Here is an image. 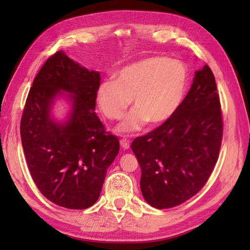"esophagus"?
Instances as JSON below:
<instances>
[{
    "instance_id": "esophagus-1",
    "label": "esophagus",
    "mask_w": 250,
    "mask_h": 250,
    "mask_svg": "<svg viewBox=\"0 0 250 250\" xmlns=\"http://www.w3.org/2000/svg\"><path fill=\"white\" fill-rule=\"evenodd\" d=\"M120 146L124 150H128L130 147V141L125 140V139H122V140H120Z\"/></svg>"
}]
</instances>
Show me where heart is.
I'll use <instances>...</instances> for the list:
<instances>
[{"label": "heart", "mask_w": 250, "mask_h": 250, "mask_svg": "<svg viewBox=\"0 0 250 250\" xmlns=\"http://www.w3.org/2000/svg\"><path fill=\"white\" fill-rule=\"evenodd\" d=\"M188 74L176 59L154 56L119 69L115 80H107L97 91L101 112L110 120H120L132 98V113L118 126L120 133H132L150 125L170 120L184 98Z\"/></svg>", "instance_id": "obj_1"}]
</instances>
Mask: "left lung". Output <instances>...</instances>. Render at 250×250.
<instances>
[{"mask_svg":"<svg viewBox=\"0 0 250 250\" xmlns=\"http://www.w3.org/2000/svg\"><path fill=\"white\" fill-rule=\"evenodd\" d=\"M222 137L216 82L205 65L195 71L191 89L171 119L131 145L147 204L171 208L200 192L217 162Z\"/></svg>","mask_w":250,"mask_h":250,"instance_id":"obj_1","label":"left lung"}]
</instances>
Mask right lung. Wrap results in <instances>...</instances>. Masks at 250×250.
Segmentation results:
<instances>
[{
    "mask_svg": "<svg viewBox=\"0 0 250 250\" xmlns=\"http://www.w3.org/2000/svg\"><path fill=\"white\" fill-rule=\"evenodd\" d=\"M99 84L98 71L61 50L42 67L25 104L21 139L29 173L48 201L66 208L84 209L98 201L120 150L118 138L105 133L95 112ZM58 98L71 104L64 122L51 115Z\"/></svg>",
    "mask_w": 250,
    "mask_h": 250,
    "instance_id": "right-lung-1",
    "label": "right lung"
}]
</instances>
